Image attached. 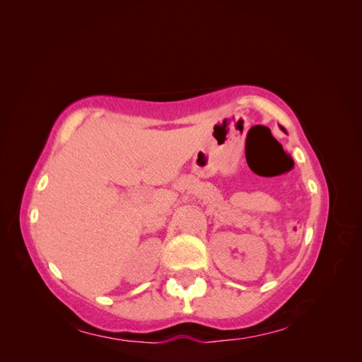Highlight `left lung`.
<instances>
[{
    "label": "left lung",
    "mask_w": 362,
    "mask_h": 362,
    "mask_svg": "<svg viewBox=\"0 0 362 362\" xmlns=\"http://www.w3.org/2000/svg\"><path fill=\"white\" fill-rule=\"evenodd\" d=\"M282 129H284V128H282Z\"/></svg>",
    "instance_id": "1"
}]
</instances>
